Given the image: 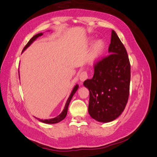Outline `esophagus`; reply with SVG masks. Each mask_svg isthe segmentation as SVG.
Returning a JSON list of instances; mask_svg holds the SVG:
<instances>
[{
  "instance_id": "esophagus-1",
  "label": "esophagus",
  "mask_w": 157,
  "mask_h": 157,
  "mask_svg": "<svg viewBox=\"0 0 157 157\" xmlns=\"http://www.w3.org/2000/svg\"><path fill=\"white\" fill-rule=\"evenodd\" d=\"M79 78L80 81H84L88 78V75L86 71H82L79 75Z\"/></svg>"
}]
</instances>
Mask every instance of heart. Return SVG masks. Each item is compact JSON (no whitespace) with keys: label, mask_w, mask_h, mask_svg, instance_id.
Returning a JSON list of instances; mask_svg holds the SVG:
<instances>
[{"label":"heart","mask_w":157,"mask_h":157,"mask_svg":"<svg viewBox=\"0 0 157 157\" xmlns=\"http://www.w3.org/2000/svg\"><path fill=\"white\" fill-rule=\"evenodd\" d=\"M105 44L103 40H98L95 42L89 56V60L90 62L95 63L100 59L104 50H105Z\"/></svg>","instance_id":"heart-1"}]
</instances>
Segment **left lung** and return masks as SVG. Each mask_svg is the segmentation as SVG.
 <instances>
[{"label":"left lung","instance_id":"obj_1","mask_svg":"<svg viewBox=\"0 0 157 157\" xmlns=\"http://www.w3.org/2000/svg\"><path fill=\"white\" fill-rule=\"evenodd\" d=\"M109 56L94 64L92 79L84 82L88 88V113L101 122L113 121L124 110L130 92V63L124 46L112 31Z\"/></svg>","mask_w":157,"mask_h":157}]
</instances>
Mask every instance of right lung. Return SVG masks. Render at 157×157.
Wrapping results in <instances>:
<instances>
[{
    "label": "right lung",
    "mask_w": 157,
    "mask_h": 157,
    "mask_svg": "<svg viewBox=\"0 0 157 157\" xmlns=\"http://www.w3.org/2000/svg\"><path fill=\"white\" fill-rule=\"evenodd\" d=\"M42 35H43V34H42V33H39V34L35 35L34 36H33L31 39H30V40L28 42V43L24 47V48H23V52L27 48H28V47H29L33 43V42L35 41L38 37L42 36ZM78 88V85H77V84L76 85V86L74 87L72 92H71V94H70V96H69V98L67 99V102H66V103H65V107L63 109V110L62 112L60 113V115H59L58 117H55L54 118H51V119H46V120L39 119V121L42 122L46 123V124H56V123H58V122L61 121L62 120H63L64 118H65V117L67 116V111H68V107H69V103H70V101L71 100V99H72L73 95L75 94V93L76 92H77Z\"/></svg>",
    "instance_id": "add662e5"
}]
</instances>
